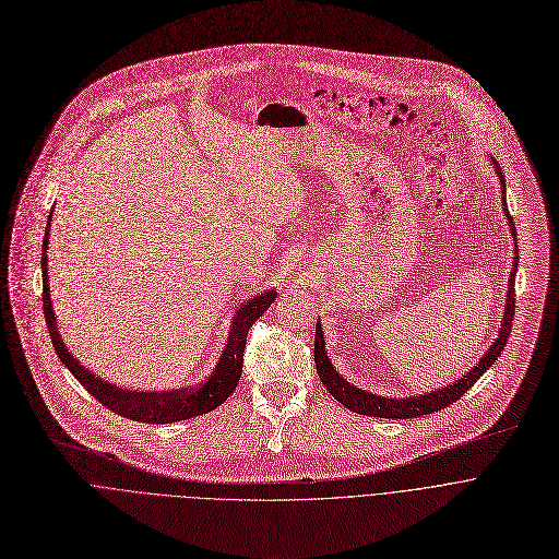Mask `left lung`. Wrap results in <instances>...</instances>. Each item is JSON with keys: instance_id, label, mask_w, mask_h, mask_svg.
<instances>
[{"instance_id": "8db88e82", "label": "left lung", "mask_w": 559, "mask_h": 559, "mask_svg": "<svg viewBox=\"0 0 559 559\" xmlns=\"http://www.w3.org/2000/svg\"><path fill=\"white\" fill-rule=\"evenodd\" d=\"M491 166L496 168V175L500 179V188H502V212L507 216L511 236L515 238V225L513 218L509 214L507 207V181H504V173L500 170V164L491 156L489 158ZM518 246H515V257H513V265H511V274H509V285H507V300H504V311H502V323L498 330V336L493 338L491 347L487 349V354L477 360L462 378H457L455 382H449L447 386L431 391V393H420V395H409V397H384L378 393H371L367 389H360L356 384H352L343 373L336 371V367L332 365L328 349H325V334L321 328V318L316 321V338H313V360H316V371L321 376L323 384L328 386V391L336 397L341 405H345L347 409L360 414V416H373V418H418V416H427L433 412H440L449 405H453L455 401H460V395H464V391H468L473 386V382L480 378L489 367H493V362L498 360V356L502 354L509 334H511V323H513V313H515V272H518Z\"/></svg>"}]
</instances>
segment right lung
Instances as JSON below:
<instances>
[{
    "instance_id": "1",
    "label": "right lung",
    "mask_w": 559,
    "mask_h": 559,
    "mask_svg": "<svg viewBox=\"0 0 559 559\" xmlns=\"http://www.w3.org/2000/svg\"><path fill=\"white\" fill-rule=\"evenodd\" d=\"M50 221L52 212L46 223V236H44V254H41V272H44V316L48 334L52 341V347L59 356V360L66 365V369L91 391L102 405H106L110 412L147 425H170L179 420H188L194 416H203L216 407H221L231 391L236 389L238 380H241L243 371V352H246V338L250 328L259 321V318L267 311V307L276 300L278 292L267 289L263 294H257L248 302L238 305V309L231 313V325L225 338V347L221 352V358L216 360L212 373L194 389H173V391H130L126 386H117L108 380H104L99 373L91 371L79 362L70 349L66 347L59 328L57 316L50 300V287H48V238H50Z\"/></svg>"
}]
</instances>
